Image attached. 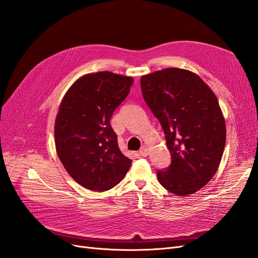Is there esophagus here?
<instances>
[{
  "instance_id": "obj_1",
  "label": "esophagus",
  "mask_w": 258,
  "mask_h": 258,
  "mask_svg": "<svg viewBox=\"0 0 258 258\" xmlns=\"http://www.w3.org/2000/svg\"><path fill=\"white\" fill-rule=\"evenodd\" d=\"M140 155H141V156H143V157H146V156L148 155V154H150V150H148V148L146 147V146H143L142 148H141V150H140Z\"/></svg>"
}]
</instances>
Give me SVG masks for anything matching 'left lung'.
I'll return each instance as SVG.
<instances>
[{
    "mask_svg": "<svg viewBox=\"0 0 258 258\" xmlns=\"http://www.w3.org/2000/svg\"><path fill=\"white\" fill-rule=\"evenodd\" d=\"M146 104L161 124L171 154L157 178L176 196L198 191L213 177L226 143V126L214 92L190 71L169 68L141 77Z\"/></svg>",
    "mask_w": 258,
    "mask_h": 258,
    "instance_id": "left-lung-1",
    "label": "left lung"
}]
</instances>
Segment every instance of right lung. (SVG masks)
<instances>
[{"mask_svg":"<svg viewBox=\"0 0 258 258\" xmlns=\"http://www.w3.org/2000/svg\"><path fill=\"white\" fill-rule=\"evenodd\" d=\"M132 84V77L107 71L86 74L62 99L54 123L57 154L68 173L85 188L111 189L131 166L110 120Z\"/></svg>","mask_w":258,"mask_h":258,"instance_id":"right-lung-1","label":"right lung"}]
</instances>
